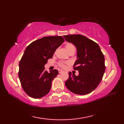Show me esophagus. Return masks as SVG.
<instances>
[{
    "mask_svg": "<svg viewBox=\"0 0 124 124\" xmlns=\"http://www.w3.org/2000/svg\"><path fill=\"white\" fill-rule=\"evenodd\" d=\"M58 71H59V73H62V72H63V71L62 70H61V69H59V70H58Z\"/></svg>",
    "mask_w": 124,
    "mask_h": 124,
    "instance_id": "esophagus-1",
    "label": "esophagus"
}]
</instances>
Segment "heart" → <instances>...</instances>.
<instances>
[{
    "label": "heart",
    "mask_w": 124,
    "mask_h": 124,
    "mask_svg": "<svg viewBox=\"0 0 124 124\" xmlns=\"http://www.w3.org/2000/svg\"><path fill=\"white\" fill-rule=\"evenodd\" d=\"M65 48H66L67 51H68V53H69L71 51H72V49H75V46H73V45H72V44H67L66 45H65ZM59 65L62 68H65V65L63 62H60L59 63Z\"/></svg>",
    "instance_id": "b5f03b06"
}]
</instances>
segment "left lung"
<instances>
[{
	"label": "left lung",
	"instance_id": "1",
	"mask_svg": "<svg viewBox=\"0 0 124 124\" xmlns=\"http://www.w3.org/2000/svg\"><path fill=\"white\" fill-rule=\"evenodd\" d=\"M63 37L77 48V60L73 65V69L79 72L77 76L69 72V77L65 85L76 94L90 93L99 85L104 73V55L99 45L85 36L70 35Z\"/></svg>",
	"mask_w": 124,
	"mask_h": 124
}]
</instances>
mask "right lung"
<instances>
[{"mask_svg":"<svg viewBox=\"0 0 124 124\" xmlns=\"http://www.w3.org/2000/svg\"><path fill=\"white\" fill-rule=\"evenodd\" d=\"M64 41L62 36L45 37L27 47L19 63L18 77L26 93L35 99H40L49 93L57 70L48 72L45 70L48 59Z\"/></svg>","mask_w":124,"mask_h":124,"instance_id":"1","label":"right lung"}]
</instances>
